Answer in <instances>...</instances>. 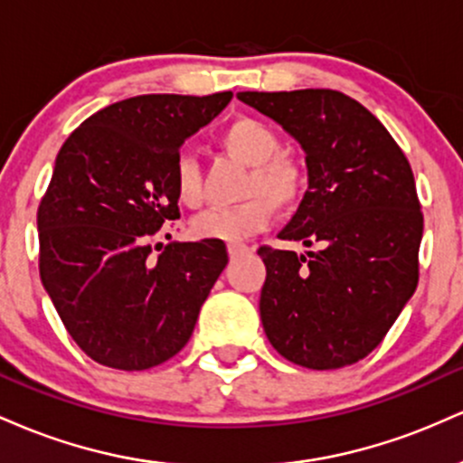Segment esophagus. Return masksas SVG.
<instances>
[{"mask_svg":"<svg viewBox=\"0 0 463 463\" xmlns=\"http://www.w3.org/2000/svg\"><path fill=\"white\" fill-rule=\"evenodd\" d=\"M248 246L246 243H237V241H232V243H228V254H231V259H235V257H239V254H243V252H248Z\"/></svg>","mask_w":463,"mask_h":463,"instance_id":"esophagus-1","label":"esophagus"}]
</instances>
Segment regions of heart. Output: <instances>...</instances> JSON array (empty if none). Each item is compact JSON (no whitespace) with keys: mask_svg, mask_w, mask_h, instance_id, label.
Returning <instances> with one entry per match:
<instances>
[{"mask_svg":"<svg viewBox=\"0 0 463 463\" xmlns=\"http://www.w3.org/2000/svg\"><path fill=\"white\" fill-rule=\"evenodd\" d=\"M222 146L228 154L248 165L241 204L209 209L194 220V235L220 241L239 239L263 231L274 220L276 209L296 206L305 194V172L287 154H280V139L272 126L254 117H237L222 130ZM174 191L183 206L202 204L204 189L198 163L180 156L174 167Z\"/></svg>","mask_w":463,"mask_h":463,"instance_id":"heart-1","label":"heart"}]
</instances>
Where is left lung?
I'll return each instance as SVG.
<instances>
[{"instance_id": "8db88e82", "label": "left lung", "mask_w": 463, "mask_h": 463, "mask_svg": "<svg viewBox=\"0 0 463 463\" xmlns=\"http://www.w3.org/2000/svg\"><path fill=\"white\" fill-rule=\"evenodd\" d=\"M305 150L309 189L280 239L259 248L263 331L302 368L357 364L383 342L418 285L422 213L407 156L365 106L331 89L237 93Z\"/></svg>"}]
</instances>
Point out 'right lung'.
<instances>
[{"label": "right lung", "mask_w": 463, "mask_h": 463, "mask_svg": "<svg viewBox=\"0 0 463 463\" xmlns=\"http://www.w3.org/2000/svg\"><path fill=\"white\" fill-rule=\"evenodd\" d=\"M232 93L137 95L89 117L62 143L36 213L39 269L84 353L115 370H147L184 348L228 263L224 241L150 239L180 217V146Z\"/></svg>", "instance_id": "add662e5"}]
</instances>
